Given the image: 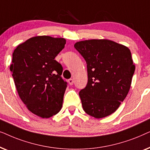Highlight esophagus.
Returning <instances> with one entry per match:
<instances>
[{"label":"esophagus","instance_id":"34e87169","mask_svg":"<svg viewBox=\"0 0 150 150\" xmlns=\"http://www.w3.org/2000/svg\"><path fill=\"white\" fill-rule=\"evenodd\" d=\"M67 82H68V83H69V85H73V83H74L73 79H69L68 81H67Z\"/></svg>","mask_w":150,"mask_h":150}]
</instances>
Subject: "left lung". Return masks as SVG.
I'll return each instance as SVG.
<instances>
[{"label": "left lung", "mask_w": 150, "mask_h": 150, "mask_svg": "<svg viewBox=\"0 0 150 150\" xmlns=\"http://www.w3.org/2000/svg\"><path fill=\"white\" fill-rule=\"evenodd\" d=\"M74 48L87 67V86L79 92L83 110L97 119L110 115L130 90L135 70L130 49L108 40L81 41Z\"/></svg>", "instance_id": "obj_1"}]
</instances>
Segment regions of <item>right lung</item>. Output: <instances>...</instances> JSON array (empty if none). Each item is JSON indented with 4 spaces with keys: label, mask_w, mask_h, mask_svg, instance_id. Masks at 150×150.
<instances>
[{
    "label": "right lung",
    "mask_w": 150,
    "mask_h": 150,
    "mask_svg": "<svg viewBox=\"0 0 150 150\" xmlns=\"http://www.w3.org/2000/svg\"><path fill=\"white\" fill-rule=\"evenodd\" d=\"M61 38L36 36L16 47L10 70L20 99L32 113L49 118L60 111L67 83L54 60L64 48Z\"/></svg>",
    "instance_id": "obj_1"
}]
</instances>
